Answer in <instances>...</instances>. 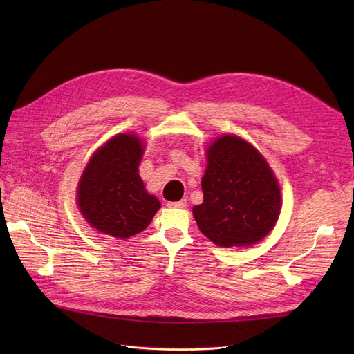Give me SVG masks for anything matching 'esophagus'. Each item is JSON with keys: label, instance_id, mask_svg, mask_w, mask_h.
<instances>
[{"label": "esophagus", "instance_id": "obj_1", "mask_svg": "<svg viewBox=\"0 0 354 354\" xmlns=\"http://www.w3.org/2000/svg\"><path fill=\"white\" fill-rule=\"evenodd\" d=\"M166 205L169 208H185L187 207V202H185V199H182V201H176V202H167Z\"/></svg>", "mask_w": 354, "mask_h": 354}]
</instances>
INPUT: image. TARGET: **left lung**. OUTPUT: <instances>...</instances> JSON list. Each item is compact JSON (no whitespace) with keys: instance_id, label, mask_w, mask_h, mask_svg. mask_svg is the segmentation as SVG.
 <instances>
[{"instance_id":"left-lung-1","label":"left lung","mask_w":354,"mask_h":354,"mask_svg":"<svg viewBox=\"0 0 354 354\" xmlns=\"http://www.w3.org/2000/svg\"><path fill=\"white\" fill-rule=\"evenodd\" d=\"M203 202L192 212L199 231L218 247H250L267 236L281 211V192L270 165L235 135L207 149Z\"/></svg>"}]
</instances>
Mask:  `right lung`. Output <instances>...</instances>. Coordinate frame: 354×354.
<instances>
[{
  "label": "right lung",
  "mask_w": 354,
  "mask_h": 354,
  "mask_svg": "<svg viewBox=\"0 0 354 354\" xmlns=\"http://www.w3.org/2000/svg\"><path fill=\"white\" fill-rule=\"evenodd\" d=\"M143 152L136 135L119 133L91 156L77 187V205L91 228L124 239L151 224L160 202L139 176Z\"/></svg>",
  "instance_id": "add662e5"
}]
</instances>
